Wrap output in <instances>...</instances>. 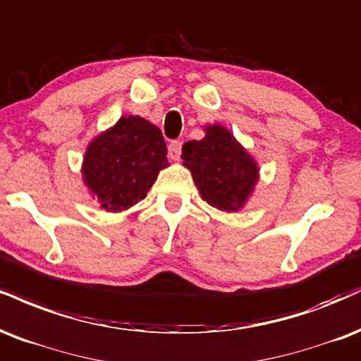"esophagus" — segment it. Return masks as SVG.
<instances>
[{"label": "esophagus", "instance_id": "34e87169", "mask_svg": "<svg viewBox=\"0 0 361 361\" xmlns=\"http://www.w3.org/2000/svg\"><path fill=\"white\" fill-rule=\"evenodd\" d=\"M168 153H169V158H171L173 161H178V159H180V156H181V141L175 139V141L169 142Z\"/></svg>", "mask_w": 361, "mask_h": 361}]
</instances>
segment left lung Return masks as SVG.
<instances>
[{
  "label": "left lung",
  "mask_w": 361,
  "mask_h": 361,
  "mask_svg": "<svg viewBox=\"0 0 361 361\" xmlns=\"http://www.w3.org/2000/svg\"><path fill=\"white\" fill-rule=\"evenodd\" d=\"M205 131L202 141L183 145V164L192 171L195 185L207 203L219 210L235 212L257 183L259 168L222 126H208Z\"/></svg>",
  "instance_id": "1"
}]
</instances>
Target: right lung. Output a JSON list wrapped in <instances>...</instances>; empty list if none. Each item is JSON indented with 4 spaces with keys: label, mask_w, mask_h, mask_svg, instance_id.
Wrapping results in <instances>:
<instances>
[{
    "label": "right lung",
    "mask_w": 361,
    "mask_h": 361,
    "mask_svg": "<svg viewBox=\"0 0 361 361\" xmlns=\"http://www.w3.org/2000/svg\"><path fill=\"white\" fill-rule=\"evenodd\" d=\"M166 142L154 124L137 116L121 117L114 128L90 142L84 181L107 212L136 205L168 166Z\"/></svg>",
    "instance_id": "1"
}]
</instances>
